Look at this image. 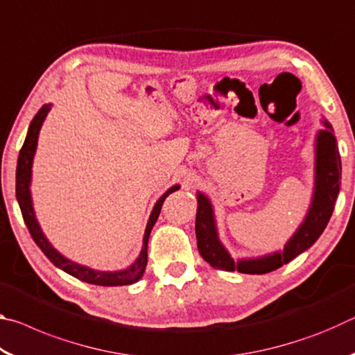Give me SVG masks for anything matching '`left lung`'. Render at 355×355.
I'll list each match as a JSON object with an SVG mask.
<instances>
[{"instance_id":"8db88e82","label":"left lung","mask_w":355,"mask_h":355,"mask_svg":"<svg viewBox=\"0 0 355 355\" xmlns=\"http://www.w3.org/2000/svg\"><path fill=\"white\" fill-rule=\"evenodd\" d=\"M324 125H326V130L320 131L316 139V182L313 202H311L304 224L286 243L284 252L257 258V260L233 261L218 239L211 203L205 196L199 194L197 197L199 208H197L196 216V236L197 248H199V254L203 260L211 264L214 269H222V271H235L236 269L244 274H266L290 263L293 258H296L315 244L334 213L341 186V159L336 137L332 127L327 122H324Z\"/></svg>"}]
</instances>
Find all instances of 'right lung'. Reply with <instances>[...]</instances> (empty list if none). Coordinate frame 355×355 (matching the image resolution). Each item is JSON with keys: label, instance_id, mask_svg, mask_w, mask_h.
Here are the masks:
<instances>
[{"label": "right lung", "instance_id": "add662e5", "mask_svg": "<svg viewBox=\"0 0 355 355\" xmlns=\"http://www.w3.org/2000/svg\"><path fill=\"white\" fill-rule=\"evenodd\" d=\"M48 111H50V105H45V106H42V110L34 116L31 125H29L25 144H23V147L20 150L19 163H17L15 194H17V200H19V205L21 209L23 220H25L29 233H31V236L35 241V244H37L42 249V252L46 255L48 260L55 264V266L61 268L62 271H65L70 275H73V277H76V279L87 282V284L101 285V286H120V285L135 284V282H137L142 277L144 271H146L148 236H150V232H152L156 219H158V216L161 213V207H163L166 197L172 194L173 191H177L180 186H172V188L169 191H166V194L161 197L158 202H156L153 211H152V214H150L148 224L146 228V235H144V245H142L141 255L128 269H123V271H116V272H100V271H94V269H89L86 266H81V264H76L73 261L67 260V258L62 257L59 252L53 249V245L46 241L44 233H42L37 220H35V218H34V209L31 205V194H29V183H31V167H33L34 152H35V147H37V137H39L40 127H42V123H44Z\"/></svg>", "mask_w": 355, "mask_h": 355}]
</instances>
